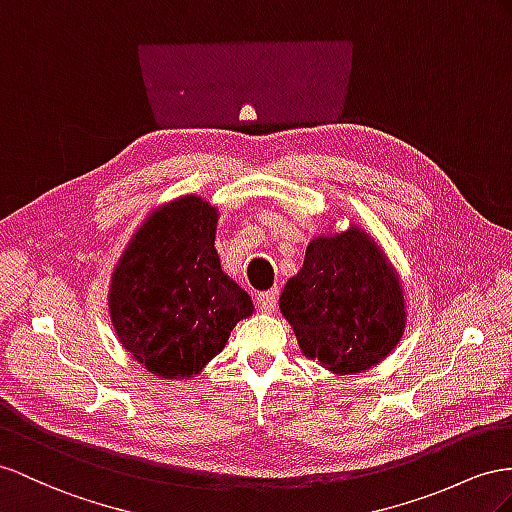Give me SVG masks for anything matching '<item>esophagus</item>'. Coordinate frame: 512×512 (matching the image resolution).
<instances>
[{"instance_id": "obj_1", "label": "esophagus", "mask_w": 512, "mask_h": 512, "mask_svg": "<svg viewBox=\"0 0 512 512\" xmlns=\"http://www.w3.org/2000/svg\"><path fill=\"white\" fill-rule=\"evenodd\" d=\"M277 300H279V290L277 287H272V290L257 294V307L264 313H272L277 309Z\"/></svg>"}]
</instances>
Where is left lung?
Returning <instances> with one entry per match:
<instances>
[{
  "label": "left lung",
  "mask_w": 512,
  "mask_h": 512,
  "mask_svg": "<svg viewBox=\"0 0 512 512\" xmlns=\"http://www.w3.org/2000/svg\"><path fill=\"white\" fill-rule=\"evenodd\" d=\"M279 309L303 355L339 376L381 363L406 326L398 272L357 225L309 242L303 268L283 287Z\"/></svg>",
  "instance_id": "obj_1"
}]
</instances>
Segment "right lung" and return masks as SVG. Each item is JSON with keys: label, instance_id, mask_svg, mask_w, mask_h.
Here are the masks:
<instances>
[{"label": "right lung", "instance_id": "add662e5", "mask_svg": "<svg viewBox=\"0 0 512 512\" xmlns=\"http://www.w3.org/2000/svg\"><path fill=\"white\" fill-rule=\"evenodd\" d=\"M218 209L186 194L153 209L116 264L108 307L116 337L166 381L201 374L253 300L220 268Z\"/></svg>", "mask_w": 512, "mask_h": 512}]
</instances>
